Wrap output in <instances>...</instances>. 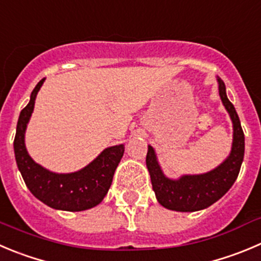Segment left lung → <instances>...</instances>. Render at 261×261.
I'll return each instance as SVG.
<instances>
[{
  "label": "left lung",
  "mask_w": 261,
  "mask_h": 261,
  "mask_svg": "<svg viewBox=\"0 0 261 261\" xmlns=\"http://www.w3.org/2000/svg\"><path fill=\"white\" fill-rule=\"evenodd\" d=\"M219 96L233 124V141L229 155L215 169L203 174H185L178 179L166 177L152 146L148 145L146 165L152 190L161 206L182 213L206 209L229 191L240 173L245 155V136L234 106L227 97L225 84L217 76Z\"/></svg>",
  "instance_id": "1"
}]
</instances>
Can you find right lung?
<instances>
[{
	"label": "right lung",
	"mask_w": 261,
	"mask_h": 261,
	"mask_svg": "<svg viewBox=\"0 0 261 261\" xmlns=\"http://www.w3.org/2000/svg\"><path fill=\"white\" fill-rule=\"evenodd\" d=\"M44 78L38 82L31 100L21 110L16 125L14 152L17 168L34 197L47 206L64 212H83L97 206L113 182L116 166L124 153V145L106 147L93 161L73 173H54L37 164L25 147V130Z\"/></svg>",
	"instance_id": "1"
}]
</instances>
